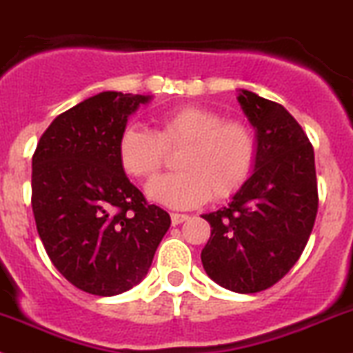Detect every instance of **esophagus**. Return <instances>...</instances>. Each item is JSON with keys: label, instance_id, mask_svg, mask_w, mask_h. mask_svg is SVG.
<instances>
[{"label": "esophagus", "instance_id": "1", "mask_svg": "<svg viewBox=\"0 0 353 353\" xmlns=\"http://www.w3.org/2000/svg\"><path fill=\"white\" fill-rule=\"evenodd\" d=\"M188 214H179V212H172L170 214V221H172V225L176 226V225H181V223H184V221H188Z\"/></svg>", "mask_w": 353, "mask_h": 353}]
</instances>
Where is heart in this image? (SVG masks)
<instances>
[{"mask_svg": "<svg viewBox=\"0 0 353 353\" xmlns=\"http://www.w3.org/2000/svg\"><path fill=\"white\" fill-rule=\"evenodd\" d=\"M181 172L157 179L148 195L174 209L202 205L210 199L235 195L258 160V136L242 120L200 106H179L161 113L154 128L130 127L118 137L121 170L134 179L151 181L165 165L167 151H179Z\"/></svg>", "mask_w": 353, "mask_h": 353, "instance_id": "1", "label": "heart"}]
</instances>
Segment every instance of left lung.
Wrapping results in <instances>:
<instances>
[{
	"mask_svg": "<svg viewBox=\"0 0 353 353\" xmlns=\"http://www.w3.org/2000/svg\"><path fill=\"white\" fill-rule=\"evenodd\" d=\"M256 128V170L228 207L203 214L210 239L202 251L207 275L230 291H265L294 266L319 209L315 154L301 125L279 102L239 95Z\"/></svg>",
	"mask_w": 353,
	"mask_h": 353,
	"instance_id": "obj_1",
	"label": "left lung"
}]
</instances>
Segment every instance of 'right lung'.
I'll return each mask as SVG.
<instances>
[{
	"mask_svg": "<svg viewBox=\"0 0 353 353\" xmlns=\"http://www.w3.org/2000/svg\"><path fill=\"white\" fill-rule=\"evenodd\" d=\"M148 95L101 92L59 114L32 154L31 205L48 258L95 296L139 284L170 226L128 181L117 157L128 114Z\"/></svg>",
	"mask_w": 353,
	"mask_h": 353,
	"instance_id": "obj_1",
	"label": "right lung"
}]
</instances>
